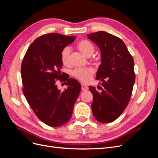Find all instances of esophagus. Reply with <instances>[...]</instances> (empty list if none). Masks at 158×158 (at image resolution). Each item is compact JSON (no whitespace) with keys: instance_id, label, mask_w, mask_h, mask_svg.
Listing matches in <instances>:
<instances>
[{"instance_id":"obj_1","label":"esophagus","mask_w":158,"mask_h":158,"mask_svg":"<svg viewBox=\"0 0 158 158\" xmlns=\"http://www.w3.org/2000/svg\"><path fill=\"white\" fill-rule=\"evenodd\" d=\"M88 89V87L85 84H82V91H86Z\"/></svg>"}]
</instances>
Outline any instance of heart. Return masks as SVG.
I'll return each mask as SVG.
<instances>
[{"mask_svg":"<svg viewBox=\"0 0 158 158\" xmlns=\"http://www.w3.org/2000/svg\"><path fill=\"white\" fill-rule=\"evenodd\" d=\"M76 47L78 49L88 57L92 55L95 51V46L92 42L88 40H82L79 41ZM70 49L69 47H65L60 52V60L64 65H67L69 63ZM94 73V69L91 67L76 69L73 72V75L74 78L84 83H88L92 80Z\"/></svg>","mask_w":158,"mask_h":158,"instance_id":"b5f03b06","label":"heart"}]
</instances>
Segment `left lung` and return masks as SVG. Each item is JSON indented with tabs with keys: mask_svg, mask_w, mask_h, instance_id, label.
<instances>
[{
	"mask_svg": "<svg viewBox=\"0 0 158 158\" xmlns=\"http://www.w3.org/2000/svg\"><path fill=\"white\" fill-rule=\"evenodd\" d=\"M101 51L102 64L96 78L101 79L102 92L89 86L93 94L92 110L94 117L103 123L117 119L127 107L135 82L134 60L120 38L100 31L88 35Z\"/></svg>",
	"mask_w": 158,
	"mask_h": 158,
	"instance_id": "8db88e82",
	"label": "left lung"
}]
</instances>
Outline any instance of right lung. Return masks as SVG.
<instances>
[{
	"label": "right lung",
	"instance_id": "obj_1",
	"mask_svg": "<svg viewBox=\"0 0 158 158\" xmlns=\"http://www.w3.org/2000/svg\"><path fill=\"white\" fill-rule=\"evenodd\" d=\"M75 38L56 33H46L30 45L22 60L23 95L36 116L52 127L62 126L70 120L81 90L77 80L60 73L61 50ZM58 80L68 85L64 92L57 88Z\"/></svg>",
	"mask_w": 158,
	"mask_h": 158
}]
</instances>
